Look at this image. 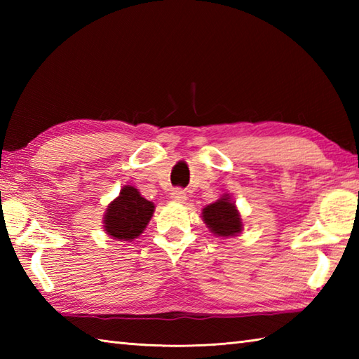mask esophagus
I'll use <instances>...</instances> for the list:
<instances>
[{
	"label": "esophagus",
	"instance_id": "34e87169",
	"mask_svg": "<svg viewBox=\"0 0 359 359\" xmlns=\"http://www.w3.org/2000/svg\"><path fill=\"white\" fill-rule=\"evenodd\" d=\"M171 199L174 202L184 203L187 201V194H185V191H182V189H174V191L171 193Z\"/></svg>",
	"mask_w": 359,
	"mask_h": 359
}]
</instances>
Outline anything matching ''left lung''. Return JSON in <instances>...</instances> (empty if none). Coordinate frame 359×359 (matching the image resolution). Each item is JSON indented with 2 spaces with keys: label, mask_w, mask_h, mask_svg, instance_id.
Instances as JSON below:
<instances>
[{
  "label": "left lung",
  "mask_w": 359,
  "mask_h": 359,
  "mask_svg": "<svg viewBox=\"0 0 359 359\" xmlns=\"http://www.w3.org/2000/svg\"><path fill=\"white\" fill-rule=\"evenodd\" d=\"M202 220L208 230L217 238H234L243 230L241 212L230 194L207 205L202 210Z\"/></svg>",
  "instance_id": "1"
}]
</instances>
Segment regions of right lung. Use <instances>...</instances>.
<instances>
[{
	"instance_id": "right-lung-1",
	"label": "right lung",
	"mask_w": 359,
	"mask_h": 359,
	"mask_svg": "<svg viewBox=\"0 0 359 359\" xmlns=\"http://www.w3.org/2000/svg\"><path fill=\"white\" fill-rule=\"evenodd\" d=\"M154 210V203L144 199L139 189L125 185L104 211L103 231L116 241L131 242L144 231Z\"/></svg>"
}]
</instances>
